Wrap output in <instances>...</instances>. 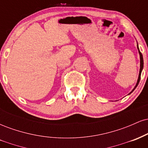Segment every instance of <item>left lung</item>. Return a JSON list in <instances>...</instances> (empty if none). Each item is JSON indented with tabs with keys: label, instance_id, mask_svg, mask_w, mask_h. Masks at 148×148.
<instances>
[{
	"label": "left lung",
	"instance_id": "left-lung-1",
	"mask_svg": "<svg viewBox=\"0 0 148 148\" xmlns=\"http://www.w3.org/2000/svg\"><path fill=\"white\" fill-rule=\"evenodd\" d=\"M137 49H138V53H139V55H140V72H139V75H138V81H137V83H136V86L134 87V88L133 90H132V91L131 92L130 94L133 92L134 90H135V88L137 87V86H138V84H139V81H140V75H141V72H142V70L143 69V55L142 53H140V50H139V48H138V44H137ZM129 94V95H130Z\"/></svg>",
	"mask_w": 148,
	"mask_h": 148
}]
</instances>
